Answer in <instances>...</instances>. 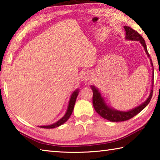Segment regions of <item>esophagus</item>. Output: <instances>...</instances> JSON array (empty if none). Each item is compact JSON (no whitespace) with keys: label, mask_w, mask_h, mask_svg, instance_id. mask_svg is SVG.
<instances>
[{"label":"esophagus","mask_w":160,"mask_h":160,"mask_svg":"<svg viewBox=\"0 0 160 160\" xmlns=\"http://www.w3.org/2000/svg\"><path fill=\"white\" fill-rule=\"evenodd\" d=\"M90 74L89 72H84L82 75V79L83 80H88V79H90Z\"/></svg>","instance_id":"esophagus-1"}]
</instances>
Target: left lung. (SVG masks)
Instances as JSON below:
<instances>
[{"label":"left lung","mask_w":160,"mask_h":160,"mask_svg":"<svg viewBox=\"0 0 160 160\" xmlns=\"http://www.w3.org/2000/svg\"><path fill=\"white\" fill-rule=\"evenodd\" d=\"M124 29H125V31H126V39L128 40H136V41H139L142 44V47H144L147 55L150 57V55H149V53L147 49V47H146L145 42L144 39L142 37L141 35H140L137 31H135L133 29L130 28V27L124 26ZM150 61H151L152 66L153 64L151 59H150ZM152 72H153L152 74V79H153L154 69H153ZM91 88H92V90L93 91L92 103H93L94 109H95L97 113H98L100 116H102V118H104V119H107L108 121H112V122H118V121H127L128 120V119H131L135 115H137L138 113L141 112V111L149 104V102H150L151 100L152 97V93H153L152 89L150 96H149L147 100H146L144 103H142V104H140L139 107L135 108V109H132L131 111H128V112H120V111L114 110L113 109H112V108L108 107L106 104V103L104 102V99H103L102 97L101 96V94H100V92H99L98 89L96 88L94 86H91Z\"/></svg>","instance_id":"obj_1"}]
</instances>
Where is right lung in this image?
Listing matches in <instances>:
<instances>
[{"label": "right lung", "mask_w": 160, "mask_h": 160, "mask_svg": "<svg viewBox=\"0 0 160 160\" xmlns=\"http://www.w3.org/2000/svg\"><path fill=\"white\" fill-rule=\"evenodd\" d=\"M78 93H79V89H77V90H75L73 92V93L72 94L71 97H70L68 107L66 113L65 114V116H63V118H61L60 120L58 121L57 122H56L55 123L51 124V125L43 126H40V127H41V128H56V127L62 125V124L64 123L65 122H66V121H67L68 119L70 118V115L72 114V110H73V109H74L75 103V101H76V99H77V97L78 95Z\"/></svg>", "instance_id": "obj_1"}]
</instances>
